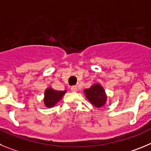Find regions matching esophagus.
<instances>
[{
	"label": "esophagus",
	"instance_id": "1",
	"mask_svg": "<svg viewBox=\"0 0 151 151\" xmlns=\"http://www.w3.org/2000/svg\"><path fill=\"white\" fill-rule=\"evenodd\" d=\"M71 91H73V92H76V91H77V86H73L71 87Z\"/></svg>",
	"mask_w": 151,
	"mask_h": 151
}]
</instances>
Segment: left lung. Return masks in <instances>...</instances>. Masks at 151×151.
Instances as JSON below:
<instances>
[{
    "label": "left lung",
    "mask_w": 151,
    "mask_h": 151,
    "mask_svg": "<svg viewBox=\"0 0 151 151\" xmlns=\"http://www.w3.org/2000/svg\"><path fill=\"white\" fill-rule=\"evenodd\" d=\"M84 93L88 101L97 108L102 107L107 100L104 88L99 83L94 84L89 88L85 89Z\"/></svg>",
    "instance_id": "1"
}]
</instances>
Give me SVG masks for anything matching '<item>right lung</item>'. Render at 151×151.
<instances>
[{"mask_svg":"<svg viewBox=\"0 0 151 151\" xmlns=\"http://www.w3.org/2000/svg\"><path fill=\"white\" fill-rule=\"evenodd\" d=\"M66 92V90L65 91H57V90L53 89L51 87L47 88L45 91V95H44V104L46 107L51 108L53 106L56 105V104L59 102L65 93Z\"/></svg>","mask_w":151,"mask_h":151,"instance_id":"add662e5","label":"right lung"}]
</instances>
